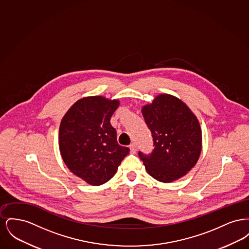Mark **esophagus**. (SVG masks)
Instances as JSON below:
<instances>
[{"instance_id": "34e87169", "label": "esophagus", "mask_w": 249, "mask_h": 249, "mask_svg": "<svg viewBox=\"0 0 249 249\" xmlns=\"http://www.w3.org/2000/svg\"><path fill=\"white\" fill-rule=\"evenodd\" d=\"M130 149L131 154H135L136 153V145H135V143H130Z\"/></svg>"}]
</instances>
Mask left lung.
Masks as SVG:
<instances>
[{
    "instance_id": "obj_1",
    "label": "left lung",
    "mask_w": 249,
    "mask_h": 249,
    "mask_svg": "<svg viewBox=\"0 0 249 249\" xmlns=\"http://www.w3.org/2000/svg\"><path fill=\"white\" fill-rule=\"evenodd\" d=\"M144 121L152 133L154 149L139 151L146 172L156 180L170 183L184 177L197 163L201 151L199 120L180 99L158 95L142 108Z\"/></svg>"
}]
</instances>
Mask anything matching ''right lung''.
<instances>
[{
  "mask_svg": "<svg viewBox=\"0 0 249 249\" xmlns=\"http://www.w3.org/2000/svg\"><path fill=\"white\" fill-rule=\"evenodd\" d=\"M119 100L90 96L78 100L61 119L59 146L64 163L88 184L100 186L115 176L130 149L119 145L110 119Z\"/></svg>",
  "mask_w": 249,
  "mask_h": 249,
  "instance_id": "obj_1",
  "label": "right lung"
}]
</instances>
